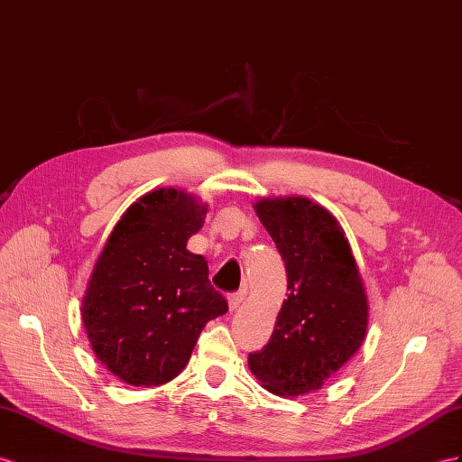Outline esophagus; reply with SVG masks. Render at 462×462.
<instances>
[{
	"instance_id": "34e87169",
	"label": "esophagus",
	"mask_w": 462,
	"mask_h": 462,
	"mask_svg": "<svg viewBox=\"0 0 462 462\" xmlns=\"http://www.w3.org/2000/svg\"><path fill=\"white\" fill-rule=\"evenodd\" d=\"M244 297H245V292H244V291H240V292H232L230 297H228L230 310H236V309H238V306L244 302Z\"/></svg>"
}]
</instances>
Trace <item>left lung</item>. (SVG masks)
<instances>
[{
  "instance_id": "obj_1",
  "label": "left lung",
  "mask_w": 462,
  "mask_h": 462,
  "mask_svg": "<svg viewBox=\"0 0 462 462\" xmlns=\"http://www.w3.org/2000/svg\"><path fill=\"white\" fill-rule=\"evenodd\" d=\"M259 220L287 269V300L267 346L250 353V371L269 393L318 390L363 344L369 304L339 222L304 197L262 199Z\"/></svg>"
}]
</instances>
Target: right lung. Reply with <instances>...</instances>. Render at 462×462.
<instances>
[{
	"label": "right lung",
	"instance_id": "obj_1",
	"mask_svg": "<svg viewBox=\"0 0 462 462\" xmlns=\"http://www.w3.org/2000/svg\"><path fill=\"white\" fill-rule=\"evenodd\" d=\"M205 215L187 193L158 189L126 208L103 247L81 318L97 359L126 384L171 381L207 322L228 312L207 259L187 250Z\"/></svg>",
	"mask_w": 462,
	"mask_h": 462
}]
</instances>
